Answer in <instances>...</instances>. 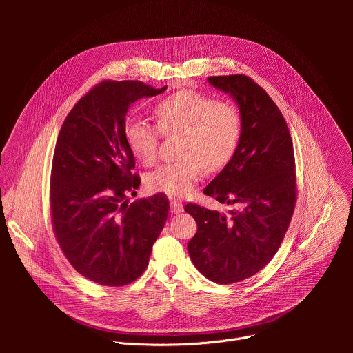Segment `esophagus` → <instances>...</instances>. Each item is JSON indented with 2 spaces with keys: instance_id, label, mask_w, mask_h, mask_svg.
<instances>
[{
  "instance_id": "obj_1",
  "label": "esophagus",
  "mask_w": 353,
  "mask_h": 353,
  "mask_svg": "<svg viewBox=\"0 0 353 353\" xmlns=\"http://www.w3.org/2000/svg\"><path fill=\"white\" fill-rule=\"evenodd\" d=\"M170 211H172V214H181L184 211L183 204L180 203V201H176V199L170 201Z\"/></svg>"
}]
</instances>
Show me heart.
<instances>
[{
    "label": "heart",
    "mask_w": 353,
    "mask_h": 353,
    "mask_svg": "<svg viewBox=\"0 0 353 353\" xmlns=\"http://www.w3.org/2000/svg\"><path fill=\"white\" fill-rule=\"evenodd\" d=\"M158 128L143 120L130 119L124 137L131 154L143 165H154L161 132L180 134L179 155L181 159L161 165L145 177L152 192L183 196L192 191L198 180L208 172H219L233 159L241 138V117L229 102L191 89L165 96L154 108Z\"/></svg>",
    "instance_id": "b5f03b06"
}]
</instances>
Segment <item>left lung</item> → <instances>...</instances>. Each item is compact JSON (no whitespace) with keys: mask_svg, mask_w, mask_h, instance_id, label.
I'll use <instances>...</instances> for the list:
<instances>
[{"mask_svg":"<svg viewBox=\"0 0 353 353\" xmlns=\"http://www.w3.org/2000/svg\"><path fill=\"white\" fill-rule=\"evenodd\" d=\"M239 105L241 138L233 159L204 194L229 214L188 203L196 222L188 254L210 281L229 285L261 271L276 254L296 205L294 152L288 124L268 93L247 75L210 77Z\"/></svg>","mask_w":353,"mask_h":353,"instance_id":"1","label":"left lung"}]
</instances>
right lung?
<instances>
[{
	"instance_id": "right-lung-1",
	"label": "right lung",
	"mask_w": 353,
	"mask_h": 353,
	"mask_svg": "<svg viewBox=\"0 0 353 353\" xmlns=\"http://www.w3.org/2000/svg\"><path fill=\"white\" fill-rule=\"evenodd\" d=\"M165 90L103 81L78 100L60 130L50 177L53 232L70 264L99 285L138 279L166 223L165 194L128 204L141 179L124 137L130 106Z\"/></svg>"
}]
</instances>
